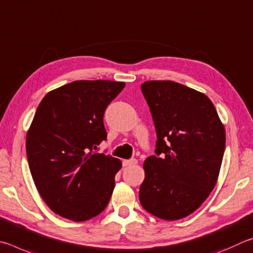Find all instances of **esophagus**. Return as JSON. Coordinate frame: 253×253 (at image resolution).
I'll return each instance as SVG.
<instances>
[{"mask_svg": "<svg viewBox=\"0 0 253 253\" xmlns=\"http://www.w3.org/2000/svg\"><path fill=\"white\" fill-rule=\"evenodd\" d=\"M135 165H138V160H135V159H131V160H124L123 161L124 167H131V166H135Z\"/></svg>", "mask_w": 253, "mask_h": 253, "instance_id": "34e87169", "label": "esophagus"}]
</instances>
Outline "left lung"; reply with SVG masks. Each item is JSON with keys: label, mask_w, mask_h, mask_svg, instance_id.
Here are the masks:
<instances>
[{"label": "left lung", "mask_w": 253, "mask_h": 253, "mask_svg": "<svg viewBox=\"0 0 253 253\" xmlns=\"http://www.w3.org/2000/svg\"><path fill=\"white\" fill-rule=\"evenodd\" d=\"M157 131V156L143 163L140 202L158 218L174 221L193 213L215 187L225 130L206 94L169 80L141 85Z\"/></svg>", "instance_id": "obj_1"}]
</instances>
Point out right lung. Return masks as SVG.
<instances>
[{
	"mask_svg": "<svg viewBox=\"0 0 253 253\" xmlns=\"http://www.w3.org/2000/svg\"><path fill=\"white\" fill-rule=\"evenodd\" d=\"M124 82L81 80L52 90L26 133V156L40 196L54 213L75 222L100 214L110 201L117 158L92 153L106 139V106Z\"/></svg>",
	"mask_w": 253,
	"mask_h": 253,
	"instance_id": "obj_1",
	"label": "right lung"
}]
</instances>
